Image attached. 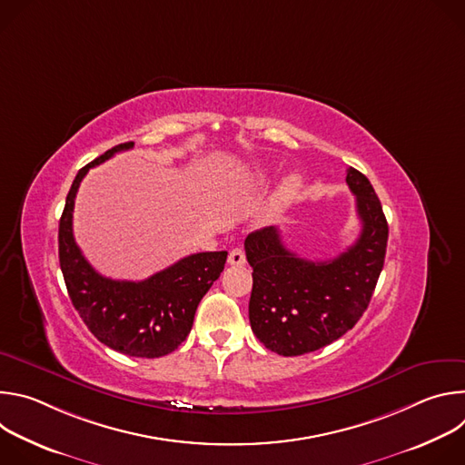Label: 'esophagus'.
I'll list each match as a JSON object with an SVG mask.
<instances>
[{
	"mask_svg": "<svg viewBox=\"0 0 465 465\" xmlns=\"http://www.w3.org/2000/svg\"><path fill=\"white\" fill-rule=\"evenodd\" d=\"M228 262L233 264V267H241V264H244V262H246L244 250H242V248H233V250H230V253H228Z\"/></svg>",
	"mask_w": 465,
	"mask_h": 465,
	"instance_id": "1",
	"label": "esophagus"
}]
</instances>
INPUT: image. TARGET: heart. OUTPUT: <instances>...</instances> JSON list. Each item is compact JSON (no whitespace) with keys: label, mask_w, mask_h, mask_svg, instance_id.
<instances>
[{"label":"heart","mask_w":465,"mask_h":465,"mask_svg":"<svg viewBox=\"0 0 465 465\" xmlns=\"http://www.w3.org/2000/svg\"><path fill=\"white\" fill-rule=\"evenodd\" d=\"M298 189H300V180H298L296 176H291V178L283 183V187H282V191H280V198H282L283 203H287V201H291V198L296 196Z\"/></svg>","instance_id":"heart-1"}]
</instances>
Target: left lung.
<instances>
[{
    "label": "left lung",
    "mask_w": 465,
    "mask_h": 465,
    "mask_svg": "<svg viewBox=\"0 0 465 465\" xmlns=\"http://www.w3.org/2000/svg\"><path fill=\"white\" fill-rule=\"evenodd\" d=\"M346 182L357 198L359 239L329 261L291 252L280 228L252 232L244 241L253 269L248 316L264 348L296 357L341 339L368 309L384 264L388 223L370 180L350 167Z\"/></svg>",
    "instance_id": "obj_1"
}]
</instances>
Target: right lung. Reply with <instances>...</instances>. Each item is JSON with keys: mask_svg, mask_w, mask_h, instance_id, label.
<instances>
[{"mask_svg": "<svg viewBox=\"0 0 465 465\" xmlns=\"http://www.w3.org/2000/svg\"><path fill=\"white\" fill-rule=\"evenodd\" d=\"M132 147V142L115 145L77 173L58 224V259L72 303L94 337L123 355L156 359L185 341L198 303L224 271L228 252L187 255L143 282L110 280L92 267L74 237L75 196L92 167Z\"/></svg>", "mask_w": 465, "mask_h": 465, "instance_id": "right-lung-1", "label": "right lung"}]
</instances>
